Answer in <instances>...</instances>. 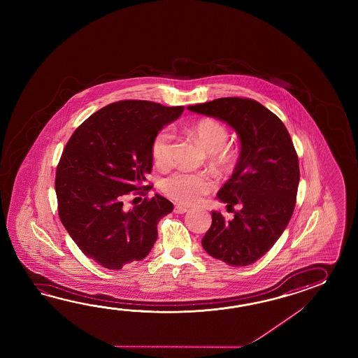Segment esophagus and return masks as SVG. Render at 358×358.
Here are the masks:
<instances>
[{
	"mask_svg": "<svg viewBox=\"0 0 358 358\" xmlns=\"http://www.w3.org/2000/svg\"><path fill=\"white\" fill-rule=\"evenodd\" d=\"M174 213H188V207H184V206H176L174 207Z\"/></svg>",
	"mask_w": 358,
	"mask_h": 358,
	"instance_id": "1",
	"label": "esophagus"
}]
</instances>
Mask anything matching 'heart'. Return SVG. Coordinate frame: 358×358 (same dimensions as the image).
Returning a JSON list of instances; mask_svg holds the SVG:
<instances>
[{"mask_svg":"<svg viewBox=\"0 0 358 358\" xmlns=\"http://www.w3.org/2000/svg\"><path fill=\"white\" fill-rule=\"evenodd\" d=\"M192 136L199 147L213 155V165L217 170L228 171L236 162V153L225 145L228 142V129L215 119H202L192 128ZM173 131L161 130L152 142V157L157 166H166L171 161ZM213 179L206 174H193L176 171L162 179L161 189L176 202L194 205L213 189Z\"/></svg>","mask_w":358,"mask_h":358,"instance_id":"heart-1","label":"heart"}]
</instances>
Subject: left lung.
Wrapping results in <instances>:
<instances>
[{
    "instance_id": "obj_1",
    "label": "left lung",
    "mask_w": 358,
    "mask_h": 358,
    "mask_svg": "<svg viewBox=\"0 0 358 358\" xmlns=\"http://www.w3.org/2000/svg\"><path fill=\"white\" fill-rule=\"evenodd\" d=\"M187 108L227 122L241 142L234 173L217 193L227 207L241 210L230 220L211 211L202 247L230 266L251 265L280 238L294 211L299 165L292 138L282 120L253 99L227 97Z\"/></svg>"
}]
</instances>
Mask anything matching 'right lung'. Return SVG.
Here are the masks:
<instances>
[{"mask_svg": "<svg viewBox=\"0 0 358 358\" xmlns=\"http://www.w3.org/2000/svg\"><path fill=\"white\" fill-rule=\"evenodd\" d=\"M184 107L120 101L91 115L73 133L56 171L61 222L80 251L101 266L120 270L141 261L157 239L159 221L173 203L155 194L130 208L129 192L151 189L152 142Z\"/></svg>", "mask_w": 358, "mask_h": 358, "instance_id": "add662e5", "label": "right lung"}]
</instances>
